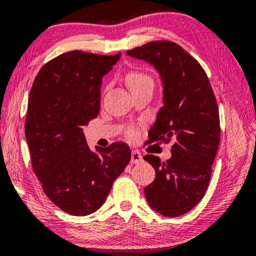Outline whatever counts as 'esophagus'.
Returning <instances> with one entry per match:
<instances>
[{
  "instance_id": "obj_1",
  "label": "esophagus",
  "mask_w": 256,
  "mask_h": 256,
  "mask_svg": "<svg viewBox=\"0 0 256 256\" xmlns=\"http://www.w3.org/2000/svg\"><path fill=\"white\" fill-rule=\"evenodd\" d=\"M141 161H142V155H141V152L139 150H132L131 163L136 164V163H140Z\"/></svg>"
}]
</instances>
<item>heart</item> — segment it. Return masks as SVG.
<instances>
[{
	"mask_svg": "<svg viewBox=\"0 0 256 256\" xmlns=\"http://www.w3.org/2000/svg\"><path fill=\"white\" fill-rule=\"evenodd\" d=\"M125 80H126V84L131 92L139 90L141 87L148 85V84H152V77H150L147 74H144V72L138 70L128 72ZM136 132L134 130H131V131H130V136H136Z\"/></svg>",
	"mask_w": 256,
	"mask_h": 256,
	"instance_id": "b5f03b06",
	"label": "heart"
}]
</instances>
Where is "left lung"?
<instances>
[{"instance_id":"obj_1","label":"left lung","mask_w":256,"mask_h":256,"mask_svg":"<svg viewBox=\"0 0 256 256\" xmlns=\"http://www.w3.org/2000/svg\"><path fill=\"white\" fill-rule=\"evenodd\" d=\"M126 54L152 64L161 76L163 106L148 142L174 140L166 162L144 156L156 174L144 188L146 200L163 216L184 215L201 201L210 180L220 136L216 98L199 62L177 44L152 41Z\"/></svg>"}]
</instances>
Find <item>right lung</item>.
<instances>
[{
	"mask_svg": "<svg viewBox=\"0 0 256 256\" xmlns=\"http://www.w3.org/2000/svg\"><path fill=\"white\" fill-rule=\"evenodd\" d=\"M120 52H68L41 68L30 92L25 136L48 199L70 215L96 212L131 160L126 144L87 146L82 126L100 112L102 78Z\"/></svg>",
	"mask_w": 256,
	"mask_h": 256,
	"instance_id": "1",
	"label": "right lung"
}]
</instances>
